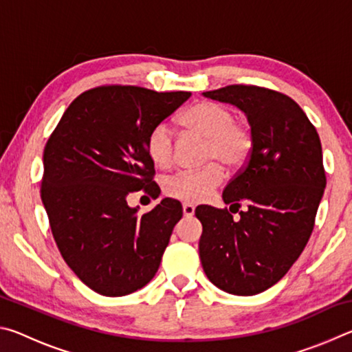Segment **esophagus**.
<instances>
[{
  "mask_svg": "<svg viewBox=\"0 0 352 352\" xmlns=\"http://www.w3.org/2000/svg\"><path fill=\"white\" fill-rule=\"evenodd\" d=\"M194 211H195L194 205H190V204H183V214H184V217H190V216H194Z\"/></svg>",
  "mask_w": 352,
  "mask_h": 352,
  "instance_id": "obj_1",
  "label": "esophagus"
}]
</instances>
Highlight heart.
<instances>
[{
	"mask_svg": "<svg viewBox=\"0 0 352 352\" xmlns=\"http://www.w3.org/2000/svg\"><path fill=\"white\" fill-rule=\"evenodd\" d=\"M184 132L206 140L204 160L212 162L201 169L182 170L166 178L164 194L183 201H201L223 182V169L239 168L247 162L253 148V135L245 124L236 121L228 107L216 102L190 105L178 118ZM146 152L157 168H168L174 160V138L166 124H157L146 138Z\"/></svg>",
	"mask_w": 352,
	"mask_h": 352,
	"instance_id": "1",
	"label": "heart"
}]
</instances>
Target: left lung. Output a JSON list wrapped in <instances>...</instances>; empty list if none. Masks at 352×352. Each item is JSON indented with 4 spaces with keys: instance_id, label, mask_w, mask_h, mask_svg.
<instances>
[{
    "instance_id": "8db88e82",
    "label": "left lung",
    "mask_w": 352,
    "mask_h": 352,
    "mask_svg": "<svg viewBox=\"0 0 352 352\" xmlns=\"http://www.w3.org/2000/svg\"><path fill=\"white\" fill-rule=\"evenodd\" d=\"M204 94L245 113L253 148L222 194L236 210L246 201L241 219L226 208H195L204 226L200 261L219 289L256 295L289 272L312 234L326 188L320 136L301 107L279 91L228 85Z\"/></svg>"
}]
</instances>
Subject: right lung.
I'll list each match as a JSON object with an SVG mask.
<instances>
[{"label":"right lung","mask_w":352,"mask_h":352,"mask_svg":"<svg viewBox=\"0 0 352 352\" xmlns=\"http://www.w3.org/2000/svg\"><path fill=\"white\" fill-rule=\"evenodd\" d=\"M189 96L133 85L91 88L69 104L46 142L40 194L52 236L69 269L100 295L144 287L183 216L172 199L138 216L127 195L157 194L146 138Z\"/></svg>","instance_id":"1"}]
</instances>
